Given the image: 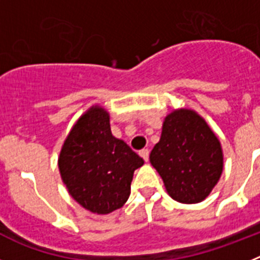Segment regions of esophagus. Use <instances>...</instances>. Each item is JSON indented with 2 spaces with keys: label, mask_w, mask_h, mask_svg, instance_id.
Listing matches in <instances>:
<instances>
[{
  "label": "esophagus",
  "mask_w": 260,
  "mask_h": 260,
  "mask_svg": "<svg viewBox=\"0 0 260 260\" xmlns=\"http://www.w3.org/2000/svg\"><path fill=\"white\" fill-rule=\"evenodd\" d=\"M139 155L143 157L144 161H148V157H150V151L148 150H142L141 152H139Z\"/></svg>",
  "instance_id": "esophagus-1"
}]
</instances>
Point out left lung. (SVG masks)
<instances>
[{"mask_svg":"<svg viewBox=\"0 0 260 260\" xmlns=\"http://www.w3.org/2000/svg\"><path fill=\"white\" fill-rule=\"evenodd\" d=\"M150 161L174 201L199 203L210 195L222 173L221 144L197 112L177 109L165 117Z\"/></svg>","mask_w":260,"mask_h":260,"instance_id":"8db88e82","label":"left lung"}]
</instances>
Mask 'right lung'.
<instances>
[{"label":"right lung","mask_w":260,"mask_h":260,"mask_svg":"<svg viewBox=\"0 0 260 260\" xmlns=\"http://www.w3.org/2000/svg\"><path fill=\"white\" fill-rule=\"evenodd\" d=\"M144 160L112 135L109 113L93 105L69 133L58 157L61 178L69 194L86 210L107 215L130 195L134 171Z\"/></svg>","instance_id":"add662e5"}]
</instances>
